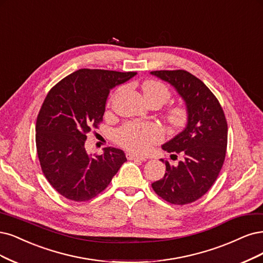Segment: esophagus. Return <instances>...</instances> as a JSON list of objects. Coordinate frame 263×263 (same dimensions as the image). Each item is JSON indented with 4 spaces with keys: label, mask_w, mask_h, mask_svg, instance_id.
Wrapping results in <instances>:
<instances>
[{
    "label": "esophagus",
    "mask_w": 263,
    "mask_h": 263,
    "mask_svg": "<svg viewBox=\"0 0 263 263\" xmlns=\"http://www.w3.org/2000/svg\"><path fill=\"white\" fill-rule=\"evenodd\" d=\"M126 158H127L128 160H140V161H146V158H144V157H140V156H138V155H135V153H132V152L126 153Z\"/></svg>",
    "instance_id": "1"
}]
</instances>
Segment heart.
<instances>
[{
    "label": "heart",
    "instance_id": "heart-1",
    "mask_svg": "<svg viewBox=\"0 0 263 263\" xmlns=\"http://www.w3.org/2000/svg\"><path fill=\"white\" fill-rule=\"evenodd\" d=\"M142 92L147 102H156L160 106L165 104L171 99V91L166 85L159 80H147L142 85ZM165 120L172 130L183 129L188 123L189 112L184 105H174L170 107ZM162 139V132L156 124L129 122L124 124L116 132V140L124 148L146 152L152 143Z\"/></svg>",
    "mask_w": 263,
    "mask_h": 263
}]
</instances>
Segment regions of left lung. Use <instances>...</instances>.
I'll list each match as a JSON object with an SVG mask.
<instances>
[{"instance_id":"obj_1","label":"left lung","mask_w":263,"mask_h":263,"mask_svg":"<svg viewBox=\"0 0 263 263\" xmlns=\"http://www.w3.org/2000/svg\"><path fill=\"white\" fill-rule=\"evenodd\" d=\"M151 74L173 86L189 112L185 129L162 146L172 153L171 158L179 156L182 160L176 165L165 161L164 177L152 183V188L172 204L192 203L219 176L228 147V123L218 99L193 74L183 69L153 70Z\"/></svg>"}]
</instances>
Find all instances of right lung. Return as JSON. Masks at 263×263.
Listing matches in <instances>:
<instances>
[{"instance_id": "obj_1", "label": "right lung", "mask_w": 263, "mask_h": 263, "mask_svg": "<svg viewBox=\"0 0 263 263\" xmlns=\"http://www.w3.org/2000/svg\"><path fill=\"white\" fill-rule=\"evenodd\" d=\"M136 74L78 69L45 97L35 124V144L45 178L63 197L90 200L103 192L127 161L123 150L112 147L93 158L87 153L85 142L87 134L103 120L110 90Z\"/></svg>"}]
</instances>
